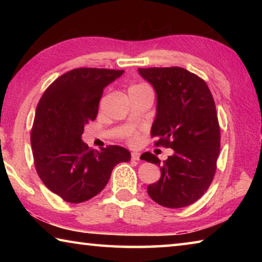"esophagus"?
I'll use <instances>...</instances> for the list:
<instances>
[{
    "label": "esophagus",
    "instance_id": "esophagus-1",
    "mask_svg": "<svg viewBox=\"0 0 262 262\" xmlns=\"http://www.w3.org/2000/svg\"><path fill=\"white\" fill-rule=\"evenodd\" d=\"M132 159H133V161H139V159H140V154L136 152V151H133L132 152Z\"/></svg>",
    "mask_w": 262,
    "mask_h": 262
}]
</instances>
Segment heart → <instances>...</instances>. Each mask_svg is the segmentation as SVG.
I'll list each match as a JSON object with an SVG mask.
<instances>
[{
	"label": "heart",
	"instance_id": "obj_1",
	"mask_svg": "<svg viewBox=\"0 0 262 262\" xmlns=\"http://www.w3.org/2000/svg\"><path fill=\"white\" fill-rule=\"evenodd\" d=\"M136 86H145V85H133L132 88H136ZM135 141H136L135 137H132V142H135Z\"/></svg>",
	"mask_w": 262,
	"mask_h": 262
}]
</instances>
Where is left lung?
I'll use <instances>...</instances> for the list:
<instances>
[{
    "instance_id": "left-lung-1",
    "label": "left lung",
    "mask_w": 262,
    "mask_h": 262,
    "mask_svg": "<svg viewBox=\"0 0 262 262\" xmlns=\"http://www.w3.org/2000/svg\"><path fill=\"white\" fill-rule=\"evenodd\" d=\"M157 95L151 136L155 144L174 150L161 166V179L148 186L158 205L183 208L198 201L214 179L221 147L216 106L209 88L196 75L180 67L139 68ZM141 159L158 164L151 152Z\"/></svg>"
}]
</instances>
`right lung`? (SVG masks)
<instances>
[{
	"label": "right lung",
	"instance_id": "1",
	"mask_svg": "<svg viewBox=\"0 0 262 262\" xmlns=\"http://www.w3.org/2000/svg\"><path fill=\"white\" fill-rule=\"evenodd\" d=\"M125 70L77 68L56 78L43 92L31 130L35 170L64 201L81 203L100 193L117 164L130 161L119 145L100 150L82 141L84 127L98 114L104 89Z\"/></svg>",
	"mask_w": 262,
	"mask_h": 262
}]
</instances>
